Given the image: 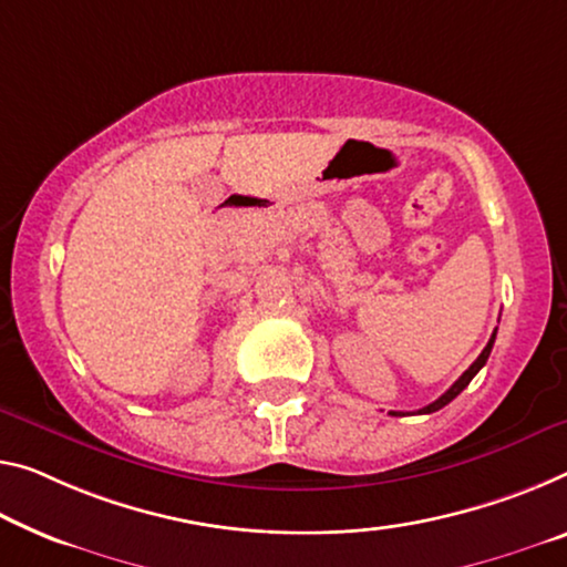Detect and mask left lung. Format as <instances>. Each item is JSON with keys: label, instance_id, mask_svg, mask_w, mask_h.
<instances>
[{"label": "left lung", "instance_id": "left-lung-1", "mask_svg": "<svg viewBox=\"0 0 567 567\" xmlns=\"http://www.w3.org/2000/svg\"><path fill=\"white\" fill-rule=\"evenodd\" d=\"M494 339H496V329H494V334H492L489 342H486V347H484V350H482V354H478L476 360H474L472 368H468L464 374H461V378L454 382V385H451V388L446 390V393H443L439 400H433L431 405L421 408V411H417V413H435V411H441L443 405H449L451 400H454V398L461 393V390H464V388L468 385V382L474 380V374L484 368L486 360H489V354H492V347H494ZM393 415H405V413H395V411H393Z\"/></svg>", "mask_w": 567, "mask_h": 567}]
</instances>
